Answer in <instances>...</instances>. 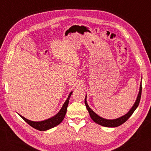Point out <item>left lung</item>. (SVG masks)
<instances>
[{
  "mask_svg": "<svg viewBox=\"0 0 151 151\" xmlns=\"http://www.w3.org/2000/svg\"><path fill=\"white\" fill-rule=\"evenodd\" d=\"M141 93H142V85H140L139 95H138L137 101L135 102L134 106L132 107V109L130 110V111L128 112L127 114H125V115H124L123 116L120 117V118L117 119L107 120V119L102 118V117L97 115L95 112L93 111V110L88 106L87 103H86V98L85 99V103L86 109H87L88 111L89 112V114H90V116L91 117V119L93 120V121L94 122L101 125V126L106 127H116L120 126V125H121L122 124H123L124 122H126L127 120L130 118V116L132 115L135 110H136V109L137 108L138 106H139V103H140V97H141Z\"/></svg>",
  "mask_w": 151,
  "mask_h": 151,
  "instance_id": "8db88e82",
  "label": "left lung"
}]
</instances>
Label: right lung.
Listing matches in <instances>:
<instances>
[{
	"label": "right lung",
	"instance_id": "obj_1",
	"mask_svg": "<svg viewBox=\"0 0 151 151\" xmlns=\"http://www.w3.org/2000/svg\"><path fill=\"white\" fill-rule=\"evenodd\" d=\"M71 94H72V92L69 94V95H68L65 104H63V107L61 108L60 111L58 112V114H56L55 116H53L49 119L45 120V121H40V122H34V121H29V120L25 119L24 117H23L22 116H20H20H21L22 119H23L25 122H27L30 126L35 128V129L39 130V131H46V130L50 129L51 128H53L55 126H57V125L59 124L60 122L63 121V119L65 116L66 110H67V106H68V102H69V99H70V96H71Z\"/></svg>",
	"mask_w": 151,
	"mask_h": 151
}]
</instances>
